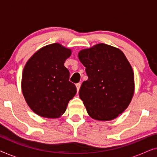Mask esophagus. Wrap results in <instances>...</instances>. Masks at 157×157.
I'll use <instances>...</instances> for the list:
<instances>
[{"label":"esophagus","instance_id":"obj_1","mask_svg":"<svg viewBox=\"0 0 157 157\" xmlns=\"http://www.w3.org/2000/svg\"><path fill=\"white\" fill-rule=\"evenodd\" d=\"M76 89H77V93H78L79 89H80V87H81V83H78L76 84Z\"/></svg>","mask_w":157,"mask_h":157}]
</instances>
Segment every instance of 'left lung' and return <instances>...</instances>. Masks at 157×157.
<instances>
[{
	"label": "left lung",
	"instance_id": "obj_1",
	"mask_svg": "<svg viewBox=\"0 0 157 157\" xmlns=\"http://www.w3.org/2000/svg\"><path fill=\"white\" fill-rule=\"evenodd\" d=\"M88 80L79 90L87 113L94 119L110 121L125 111L134 92L132 66L120 49L96 44L78 53Z\"/></svg>",
	"mask_w": 157,
	"mask_h": 157
}]
</instances>
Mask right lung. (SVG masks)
I'll use <instances>...</instances> for the list:
<instances>
[{
    "mask_svg": "<svg viewBox=\"0 0 157 157\" xmlns=\"http://www.w3.org/2000/svg\"><path fill=\"white\" fill-rule=\"evenodd\" d=\"M71 54V49L61 44L48 45L36 51L23 68V96L31 110L40 117H61L76 95V86L69 81V71L64 66Z\"/></svg>",
    "mask_w": 157,
    "mask_h": 157,
    "instance_id": "right-lung-1",
    "label": "right lung"
}]
</instances>
